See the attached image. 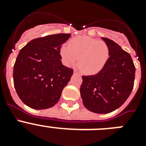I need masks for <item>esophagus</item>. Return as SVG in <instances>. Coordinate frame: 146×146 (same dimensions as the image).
Instances as JSON below:
<instances>
[{
  "mask_svg": "<svg viewBox=\"0 0 146 146\" xmlns=\"http://www.w3.org/2000/svg\"><path fill=\"white\" fill-rule=\"evenodd\" d=\"M74 74H78V75H80V74L79 72H77V70H74Z\"/></svg>",
  "mask_w": 146,
  "mask_h": 146,
  "instance_id": "obj_1",
  "label": "esophagus"
}]
</instances>
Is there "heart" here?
<instances>
[{
	"instance_id": "obj_1",
	"label": "heart",
	"mask_w": 146,
	"mask_h": 146,
	"mask_svg": "<svg viewBox=\"0 0 146 146\" xmlns=\"http://www.w3.org/2000/svg\"><path fill=\"white\" fill-rule=\"evenodd\" d=\"M62 58L67 65H74L78 61V67L85 74H97L106 64L110 56L108 45L89 36H78L69 41L67 46L60 49Z\"/></svg>"
}]
</instances>
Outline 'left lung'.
I'll return each mask as SVG.
<instances>
[{
	"label": "left lung",
	"instance_id": "obj_1",
	"mask_svg": "<svg viewBox=\"0 0 146 146\" xmlns=\"http://www.w3.org/2000/svg\"><path fill=\"white\" fill-rule=\"evenodd\" d=\"M110 57L102 69L94 75L82 76L80 95L84 106L93 113L114 111L128 99L134 87L135 66L129 53L118 44L102 38Z\"/></svg>",
	"mask_w": 146,
	"mask_h": 146
}]
</instances>
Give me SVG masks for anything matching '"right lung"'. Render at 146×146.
<instances>
[{"instance_id": "right-lung-1", "label": "right lung", "mask_w": 146, "mask_h": 146, "mask_svg": "<svg viewBox=\"0 0 146 146\" xmlns=\"http://www.w3.org/2000/svg\"><path fill=\"white\" fill-rule=\"evenodd\" d=\"M70 33L34 38L20 50L14 65L13 80L24 104L35 110L52 108L58 102L73 69L62 64L60 50Z\"/></svg>"}]
</instances>
